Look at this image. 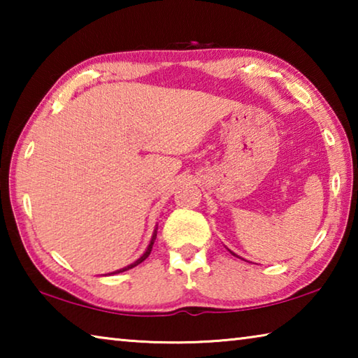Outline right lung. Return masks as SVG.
Returning a JSON list of instances; mask_svg holds the SVG:
<instances>
[{
  "instance_id": "right-lung-1",
  "label": "right lung",
  "mask_w": 358,
  "mask_h": 358,
  "mask_svg": "<svg viewBox=\"0 0 358 358\" xmlns=\"http://www.w3.org/2000/svg\"><path fill=\"white\" fill-rule=\"evenodd\" d=\"M155 238H156V232L153 234V238H151V241H150V245H148V248H147V251L143 252V256L141 257V259H137L134 264H131V265H128V266H124V268H121V270H118V271H113V273H121V271H126V270H129V268H132V266H136V265H138V264H142L145 259H147L148 256H150V252H151V248H153V243H155Z\"/></svg>"
}]
</instances>
